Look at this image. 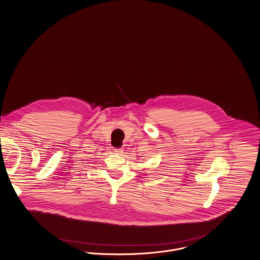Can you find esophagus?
I'll return each mask as SVG.
<instances>
[{
    "label": "esophagus",
    "instance_id": "esophagus-1",
    "mask_svg": "<svg viewBox=\"0 0 260 260\" xmlns=\"http://www.w3.org/2000/svg\"><path fill=\"white\" fill-rule=\"evenodd\" d=\"M114 152H115V154L120 155L123 152V150H122V148H114Z\"/></svg>",
    "mask_w": 260,
    "mask_h": 260
}]
</instances>
